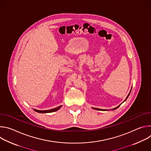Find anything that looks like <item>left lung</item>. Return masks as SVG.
<instances>
[{"mask_svg":"<svg viewBox=\"0 0 151 151\" xmlns=\"http://www.w3.org/2000/svg\"><path fill=\"white\" fill-rule=\"evenodd\" d=\"M131 91H132V88H131V90H130V93H129V94H128V96H127L126 99L124 100V101L123 102H124V101H125V100L127 99V98L128 97L129 95H130V93H131ZM123 102H122V103H123ZM122 103H121V104H122ZM121 104H120L119 106H118L117 107H115V108H114V109H111V110H112V111H114V110H115V109H116L118 108V107H119L120 106V105H121ZM92 108H93V109H95V110H98V111H109V110H110V109H99V108H95V107H92Z\"/></svg>","mask_w":151,"mask_h":151,"instance_id":"left-lung-1","label":"left lung"}]
</instances>
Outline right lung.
Instances as JSON below:
<instances>
[{"mask_svg":"<svg viewBox=\"0 0 151 151\" xmlns=\"http://www.w3.org/2000/svg\"><path fill=\"white\" fill-rule=\"evenodd\" d=\"M62 105L61 106H58L57 107H55V108H53V109H49V110H45V111H40V110H37V109H33V110L36 112H38V113H41V114H46V113H51V112H55L57 111H58L59 109H60Z\"/></svg>","mask_w":151,"mask_h":151,"instance_id":"right-lung-1","label":"right lung"}]
</instances>
